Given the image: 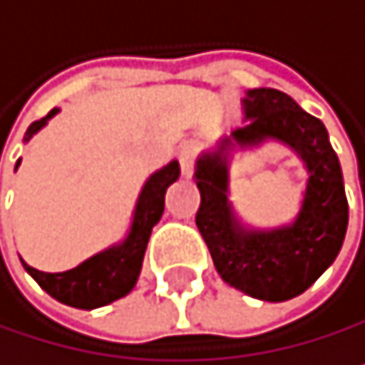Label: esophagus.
<instances>
[{
    "instance_id": "1",
    "label": "esophagus",
    "mask_w": 365,
    "mask_h": 365,
    "mask_svg": "<svg viewBox=\"0 0 365 365\" xmlns=\"http://www.w3.org/2000/svg\"><path fill=\"white\" fill-rule=\"evenodd\" d=\"M178 160H180V172H182V178H191L193 174V160H195V154L189 145H185L178 154Z\"/></svg>"
}]
</instances>
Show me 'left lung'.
Wrapping results in <instances>:
<instances>
[{"label":"left lung","mask_w":365,"mask_h":365,"mask_svg":"<svg viewBox=\"0 0 365 365\" xmlns=\"http://www.w3.org/2000/svg\"><path fill=\"white\" fill-rule=\"evenodd\" d=\"M242 113V128L220 137L195 158V224L224 283L257 300L283 302L312 287L341 250L349 228L344 176L324 123L283 91H246ZM267 143L296 153L307 180L289 222L257 227L232 202L230 168L237 151H256Z\"/></svg>","instance_id":"obj_1"}]
</instances>
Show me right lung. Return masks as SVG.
Instances as JSON below:
<instances>
[{
  "mask_svg": "<svg viewBox=\"0 0 365 365\" xmlns=\"http://www.w3.org/2000/svg\"><path fill=\"white\" fill-rule=\"evenodd\" d=\"M58 113L61 108H53L49 110L47 117L34 121L26 130L24 141L28 143ZM19 165L21 158L16 160L14 172ZM178 176H180V165L174 158L168 165H163L160 170H156L145 178L137 195L128 230L123 232L119 242L96 252L93 257L84 259L80 265L67 272H41L28 265L19 257L26 272L51 298L76 309H98L123 298L125 294H130L141 274L152 228L158 224L163 211H165V191L172 182L178 180Z\"/></svg>",
  "mask_w": 365,
  "mask_h": 365,
  "instance_id": "right-lung-1",
  "label": "right lung"
}]
</instances>
